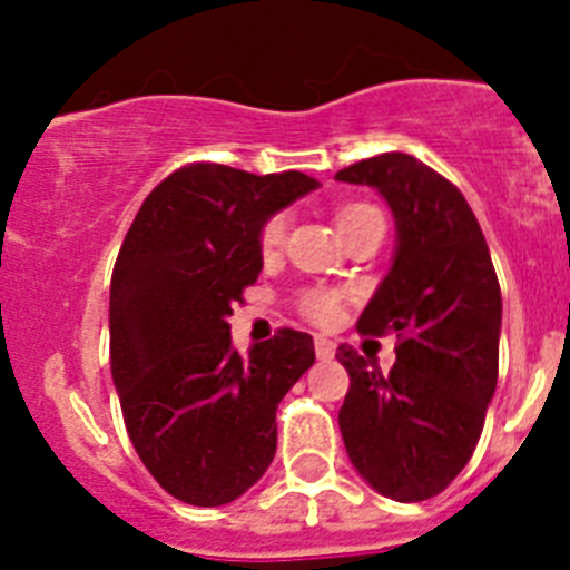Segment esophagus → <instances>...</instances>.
<instances>
[{"label": "esophagus", "instance_id": "34e87169", "mask_svg": "<svg viewBox=\"0 0 570 570\" xmlns=\"http://www.w3.org/2000/svg\"><path fill=\"white\" fill-rule=\"evenodd\" d=\"M314 347H316V356H320V360H334L336 345L331 340H325V336H316Z\"/></svg>", "mask_w": 570, "mask_h": 570}]
</instances>
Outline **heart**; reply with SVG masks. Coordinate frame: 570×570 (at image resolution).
<instances>
[{
  "instance_id": "b5f03b06",
  "label": "heart",
  "mask_w": 570,
  "mask_h": 570,
  "mask_svg": "<svg viewBox=\"0 0 570 570\" xmlns=\"http://www.w3.org/2000/svg\"><path fill=\"white\" fill-rule=\"evenodd\" d=\"M371 205H345V208L340 210V228L342 225H347L351 219H356V216L362 214H371ZM285 228H288V223H285V216L282 214H274L268 219V223L262 225L259 230V254L262 256H274L276 250L285 245ZM299 311L305 316H308L311 322H320V325H328V322L336 320V314H340V299H336L334 294H328V291H308V294H302L299 299Z\"/></svg>"
}]
</instances>
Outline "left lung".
Instances as JSON below:
<instances>
[{"label":"left lung","instance_id":"obj_1","mask_svg":"<svg viewBox=\"0 0 570 570\" xmlns=\"http://www.w3.org/2000/svg\"><path fill=\"white\" fill-rule=\"evenodd\" d=\"M336 179L376 188L396 219L394 262L356 328L400 340L387 374L354 347L336 351L351 376L342 440L382 497L431 500L468 465L497 391L500 282L465 196L416 156H371Z\"/></svg>","mask_w":570,"mask_h":570}]
</instances>
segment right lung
Wrapping results in <instances>:
<instances>
[{
	"instance_id": "1",
	"label": "right lung",
	"mask_w": 570,
	"mask_h": 570,
	"mask_svg": "<svg viewBox=\"0 0 570 570\" xmlns=\"http://www.w3.org/2000/svg\"><path fill=\"white\" fill-rule=\"evenodd\" d=\"M320 188L299 170L256 176L194 163L156 185L110 279V374L136 454L199 508L234 502L276 454V407L314 365V340L279 328L230 345V314L262 271L259 230Z\"/></svg>"
}]
</instances>
